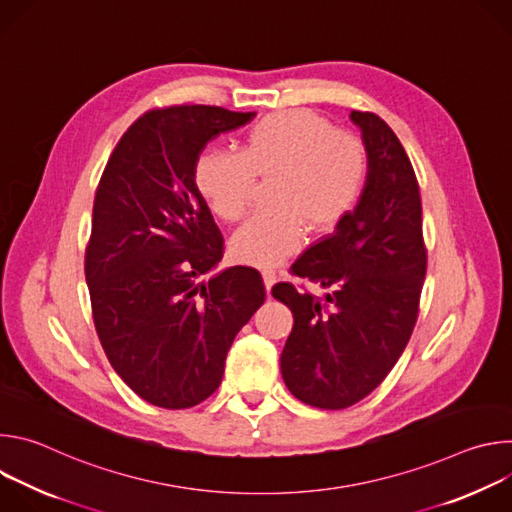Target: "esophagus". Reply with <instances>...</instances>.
I'll use <instances>...</instances> for the list:
<instances>
[{
	"label": "esophagus",
	"mask_w": 512,
	"mask_h": 512,
	"mask_svg": "<svg viewBox=\"0 0 512 512\" xmlns=\"http://www.w3.org/2000/svg\"><path fill=\"white\" fill-rule=\"evenodd\" d=\"M263 283H265V291L269 294L271 291V287L275 285V281H277V275H275V271H271V269H263Z\"/></svg>",
	"instance_id": "1"
}]
</instances>
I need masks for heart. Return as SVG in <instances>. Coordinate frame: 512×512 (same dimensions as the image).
I'll list each match as a JSON object with an SVG mask.
<instances>
[{
    "instance_id": "heart-1",
    "label": "heart",
    "mask_w": 512,
    "mask_h": 512,
    "mask_svg": "<svg viewBox=\"0 0 512 512\" xmlns=\"http://www.w3.org/2000/svg\"><path fill=\"white\" fill-rule=\"evenodd\" d=\"M255 178H271L269 208L249 218L229 249L245 265L273 267L302 249L306 227L330 233L354 210L367 186L369 152L328 119L285 109L259 119L239 154L210 150L194 164L198 194L225 223L247 212Z\"/></svg>"
}]
</instances>
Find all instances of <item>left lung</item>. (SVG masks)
Instances as JSON below:
<instances>
[{
  "mask_svg": "<svg viewBox=\"0 0 512 512\" xmlns=\"http://www.w3.org/2000/svg\"><path fill=\"white\" fill-rule=\"evenodd\" d=\"M350 119L369 152L367 186L336 231L291 265L330 294H300L291 283L271 289L294 314L283 381L320 409L358 403L391 373L417 322L427 269L419 184L401 141L375 113Z\"/></svg>",
  "mask_w": 512,
  "mask_h": 512,
  "instance_id": "1",
  "label": "left lung"
}]
</instances>
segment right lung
<instances>
[{
	"mask_svg": "<svg viewBox=\"0 0 512 512\" xmlns=\"http://www.w3.org/2000/svg\"><path fill=\"white\" fill-rule=\"evenodd\" d=\"M253 117L210 105L145 113L97 186L85 255L95 328L125 385L164 409L194 407L218 389L237 332L265 302L253 267L202 279L225 241L194 186L206 143Z\"/></svg>",
	"mask_w": 512,
	"mask_h": 512,
	"instance_id": "add662e5",
	"label": "right lung"
}]
</instances>
